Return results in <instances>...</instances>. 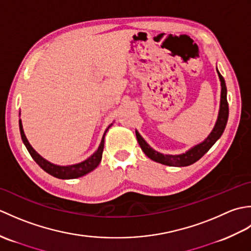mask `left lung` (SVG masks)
Listing matches in <instances>:
<instances>
[{
	"label": "left lung",
	"mask_w": 251,
	"mask_h": 251,
	"mask_svg": "<svg viewBox=\"0 0 251 251\" xmlns=\"http://www.w3.org/2000/svg\"><path fill=\"white\" fill-rule=\"evenodd\" d=\"M217 72L221 82L220 109H219V114H218L216 125L214 127V129L211 130L209 136H208L204 141L194 146L193 148H191L190 150L186 151L185 153L178 154V155H170V154H162L154 150V149H152L148 145L147 141L140 136L139 132L136 130L137 140L139 142L141 150L145 152V154L149 158H151L152 161L157 162L159 164L168 165V166H177V167L189 166V165H192L199 161V159L204 155L205 153L209 151V149L214 146L216 141L222 136L223 131L226 129L227 119H228V103L226 99V86L225 78H223L220 72L218 71V69H217Z\"/></svg>",
	"instance_id": "1"
}]
</instances>
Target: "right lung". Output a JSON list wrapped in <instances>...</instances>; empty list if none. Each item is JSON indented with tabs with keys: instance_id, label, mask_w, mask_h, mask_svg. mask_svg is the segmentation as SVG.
I'll list each match as a JSON object with an SVG mask.
<instances>
[{
	"instance_id": "add662e5",
	"label": "right lung",
	"mask_w": 251,
	"mask_h": 251,
	"mask_svg": "<svg viewBox=\"0 0 251 251\" xmlns=\"http://www.w3.org/2000/svg\"><path fill=\"white\" fill-rule=\"evenodd\" d=\"M112 124L105 129L99 148L92 156H89L87 159H85V161L81 163L69 165V166H59V165H55L49 161H46L45 158L42 157L40 154L31 147V145L25 135V131L23 128V123H21V120H19V129H20L21 139H23L26 150H28L30 153V155L42 169L45 170L47 174L51 175L52 177H56L58 179H75L78 177H82V176H85L90 172H93V170L97 167L99 163L101 162V158H102V152H103V147H104V136H105V132L109 130Z\"/></svg>"
}]
</instances>
